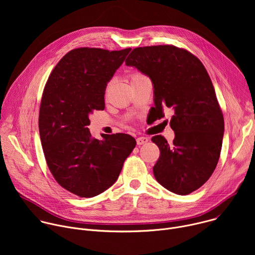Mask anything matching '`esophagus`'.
I'll return each mask as SVG.
<instances>
[{
  "instance_id": "esophagus-1",
  "label": "esophagus",
  "mask_w": 255,
  "mask_h": 255,
  "mask_svg": "<svg viewBox=\"0 0 255 255\" xmlns=\"http://www.w3.org/2000/svg\"><path fill=\"white\" fill-rule=\"evenodd\" d=\"M136 142H137V145H142V144H145L148 142V138L147 137H138L136 139Z\"/></svg>"
}]
</instances>
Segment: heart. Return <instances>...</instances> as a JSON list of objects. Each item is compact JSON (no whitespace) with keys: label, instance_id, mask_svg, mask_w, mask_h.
<instances>
[{"label":"heart","instance_id":"b5f03b06","mask_svg":"<svg viewBox=\"0 0 255 255\" xmlns=\"http://www.w3.org/2000/svg\"><path fill=\"white\" fill-rule=\"evenodd\" d=\"M143 76L142 75H139V74H135V75H133L132 76V79H131V81L132 80H136V79H139V78H142Z\"/></svg>","mask_w":255,"mask_h":255}]
</instances>
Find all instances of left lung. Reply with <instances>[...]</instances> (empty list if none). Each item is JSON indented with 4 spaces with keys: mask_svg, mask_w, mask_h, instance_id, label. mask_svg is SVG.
I'll return each mask as SVG.
<instances>
[{
    "mask_svg": "<svg viewBox=\"0 0 255 255\" xmlns=\"http://www.w3.org/2000/svg\"><path fill=\"white\" fill-rule=\"evenodd\" d=\"M125 63L151 80L155 119L166 108L173 113L172 143L151 139L160 150L153 174L166 190L189 195L210 178L222 147L224 118L208 72L194 54L172 45L137 47Z\"/></svg>",
    "mask_w": 255,
    "mask_h": 255,
    "instance_id": "8db88e82",
    "label": "left lung"
}]
</instances>
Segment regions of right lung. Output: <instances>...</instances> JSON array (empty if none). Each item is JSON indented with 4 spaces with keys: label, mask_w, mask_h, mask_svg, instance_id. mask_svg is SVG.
Returning a JSON list of instances; mask_svg holds the SVG:
<instances>
[{
    "label": "right lung",
    "mask_w": 255,
    "mask_h": 255,
    "mask_svg": "<svg viewBox=\"0 0 255 255\" xmlns=\"http://www.w3.org/2000/svg\"><path fill=\"white\" fill-rule=\"evenodd\" d=\"M131 48H77L56 64L39 111V134L49 170L57 183L81 198H93L115 184L135 139L124 133L93 138L87 126L105 109V91Z\"/></svg>",
    "instance_id": "obj_1"
}]
</instances>
